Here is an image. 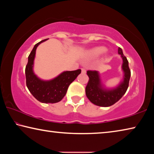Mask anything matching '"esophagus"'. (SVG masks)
<instances>
[{"label":"esophagus","mask_w":154,"mask_h":154,"mask_svg":"<svg viewBox=\"0 0 154 154\" xmlns=\"http://www.w3.org/2000/svg\"><path fill=\"white\" fill-rule=\"evenodd\" d=\"M82 72L83 74H85V72H86V71H85V69H83V68H82Z\"/></svg>","instance_id":"34e87169"}]
</instances>
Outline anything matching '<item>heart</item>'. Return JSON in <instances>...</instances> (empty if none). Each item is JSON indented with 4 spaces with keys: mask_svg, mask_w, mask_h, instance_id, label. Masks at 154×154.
<instances>
[{
    "mask_svg": "<svg viewBox=\"0 0 154 154\" xmlns=\"http://www.w3.org/2000/svg\"><path fill=\"white\" fill-rule=\"evenodd\" d=\"M106 49L104 47H96L88 51L85 54V58L89 60L96 59L100 57L105 51Z\"/></svg>",
    "mask_w": 154,
    "mask_h": 154,
    "instance_id": "obj_1",
    "label": "heart"
}]
</instances>
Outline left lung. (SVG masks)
I'll return each instance as SVG.
<instances>
[{
    "label": "left lung",
    "instance_id": "8db88e82",
    "mask_svg": "<svg viewBox=\"0 0 154 154\" xmlns=\"http://www.w3.org/2000/svg\"><path fill=\"white\" fill-rule=\"evenodd\" d=\"M118 54L121 55L123 60L122 70L124 72L123 80L120 83L113 89H106L104 88L99 75L96 71H88L87 75L89 81L85 88V94L91 103L100 106H110L118 102L126 93L128 88L130 78V70L128 66V61L124 55L122 49L118 48Z\"/></svg>",
    "mask_w": 154,
    "mask_h": 154
}]
</instances>
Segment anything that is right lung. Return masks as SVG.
<instances>
[{"label":"right lung","instance_id":"obj_1","mask_svg":"<svg viewBox=\"0 0 154 154\" xmlns=\"http://www.w3.org/2000/svg\"><path fill=\"white\" fill-rule=\"evenodd\" d=\"M46 40L36 43L28 56V64L25 69L26 85L34 97L41 103H56L60 102L64 98L69 85L76 79L82 71L78 69L76 71H64L58 77L49 81L39 79L34 73V60L36 48Z\"/></svg>","mask_w":154,"mask_h":154}]
</instances>
